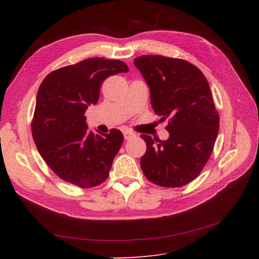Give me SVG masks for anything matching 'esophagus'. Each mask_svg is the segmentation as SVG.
<instances>
[{
  "mask_svg": "<svg viewBox=\"0 0 259 259\" xmlns=\"http://www.w3.org/2000/svg\"><path fill=\"white\" fill-rule=\"evenodd\" d=\"M123 137H124L125 140H129L130 138H133V137H135V134L131 133V131H124Z\"/></svg>",
  "mask_w": 259,
  "mask_h": 259,
  "instance_id": "34e87169",
  "label": "esophagus"
}]
</instances>
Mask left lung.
Listing matches in <instances>:
<instances>
[{
	"mask_svg": "<svg viewBox=\"0 0 259 259\" xmlns=\"http://www.w3.org/2000/svg\"><path fill=\"white\" fill-rule=\"evenodd\" d=\"M134 64L149 87L153 111L169 121L167 140L141 136L147 145L142 171L158 186H185L199 176L217 139L219 115L208 81L185 60L142 56Z\"/></svg>",
	"mask_w": 259,
	"mask_h": 259,
	"instance_id": "1",
	"label": "left lung"
}]
</instances>
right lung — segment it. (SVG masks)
<instances>
[{
    "label": "right lung",
    "instance_id": "1",
    "mask_svg": "<svg viewBox=\"0 0 259 259\" xmlns=\"http://www.w3.org/2000/svg\"><path fill=\"white\" fill-rule=\"evenodd\" d=\"M129 69L119 60L91 58L49 73L38 88L32 136L41 157L62 180L90 188L108 178L122 133L95 134L85 110L96 104L108 76Z\"/></svg>",
    "mask_w": 259,
    "mask_h": 259
}]
</instances>
